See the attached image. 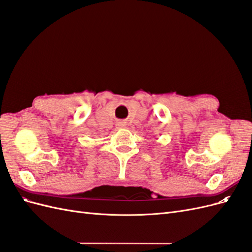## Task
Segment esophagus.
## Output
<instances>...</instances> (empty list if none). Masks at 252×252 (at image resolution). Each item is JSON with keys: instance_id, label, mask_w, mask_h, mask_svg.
<instances>
[{"instance_id": "esophagus-1", "label": "esophagus", "mask_w": 252, "mask_h": 252, "mask_svg": "<svg viewBox=\"0 0 252 252\" xmlns=\"http://www.w3.org/2000/svg\"><path fill=\"white\" fill-rule=\"evenodd\" d=\"M118 126L119 127H124L125 123H124V122H118Z\"/></svg>"}]
</instances>
